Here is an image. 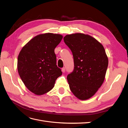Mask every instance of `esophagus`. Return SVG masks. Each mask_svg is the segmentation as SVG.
Listing matches in <instances>:
<instances>
[{"label":"esophagus","instance_id":"34e87169","mask_svg":"<svg viewBox=\"0 0 128 128\" xmlns=\"http://www.w3.org/2000/svg\"><path fill=\"white\" fill-rule=\"evenodd\" d=\"M65 70H66V69H65L64 67V68H62L61 69V71L62 72H64Z\"/></svg>","mask_w":128,"mask_h":128}]
</instances>
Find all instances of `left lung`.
<instances>
[{
  "mask_svg": "<svg viewBox=\"0 0 128 128\" xmlns=\"http://www.w3.org/2000/svg\"><path fill=\"white\" fill-rule=\"evenodd\" d=\"M64 40L72 53L74 69L67 80L72 94L80 100L94 96L102 84L108 64L102 45L94 38L81 33L67 34Z\"/></svg>",
  "mask_w": 128,
  "mask_h": 128,
  "instance_id": "left-lung-1",
  "label": "left lung"
}]
</instances>
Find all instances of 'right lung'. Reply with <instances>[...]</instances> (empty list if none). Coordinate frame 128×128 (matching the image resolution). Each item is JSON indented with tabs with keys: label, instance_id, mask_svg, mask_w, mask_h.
<instances>
[{
	"label": "right lung",
	"instance_id": "obj_1",
	"mask_svg": "<svg viewBox=\"0 0 128 128\" xmlns=\"http://www.w3.org/2000/svg\"><path fill=\"white\" fill-rule=\"evenodd\" d=\"M60 34L46 33L34 37L22 48L18 58V74L25 86L40 96L51 90L62 75L57 67L54 49L62 39Z\"/></svg>",
	"mask_w": 128,
	"mask_h": 128
}]
</instances>
